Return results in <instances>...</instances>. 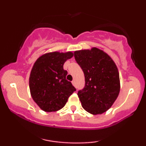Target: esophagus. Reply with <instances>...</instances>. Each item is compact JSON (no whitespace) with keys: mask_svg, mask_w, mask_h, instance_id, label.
<instances>
[{"mask_svg":"<svg viewBox=\"0 0 146 146\" xmlns=\"http://www.w3.org/2000/svg\"><path fill=\"white\" fill-rule=\"evenodd\" d=\"M72 84H73V86H75V80H73V81H72Z\"/></svg>","mask_w":146,"mask_h":146,"instance_id":"obj_1","label":"esophagus"}]
</instances>
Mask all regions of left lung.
I'll return each instance as SVG.
<instances>
[{
  "instance_id": "8db88e82",
  "label": "left lung",
  "mask_w": 146,
  "mask_h": 146,
  "mask_svg": "<svg viewBox=\"0 0 146 146\" xmlns=\"http://www.w3.org/2000/svg\"><path fill=\"white\" fill-rule=\"evenodd\" d=\"M77 63L84 72L85 86L78 92L84 109L93 115L108 110L120 90L117 67L107 53L98 48L74 52Z\"/></svg>"
}]
</instances>
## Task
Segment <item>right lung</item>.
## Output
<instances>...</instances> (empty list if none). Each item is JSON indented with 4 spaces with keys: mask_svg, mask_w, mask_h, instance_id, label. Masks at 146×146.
I'll list each match as a JSON object with an SVG mask.
<instances>
[{
    "mask_svg": "<svg viewBox=\"0 0 146 146\" xmlns=\"http://www.w3.org/2000/svg\"><path fill=\"white\" fill-rule=\"evenodd\" d=\"M71 52H52L40 57L33 64L29 77V88L33 100L45 112L62 108L68 98L76 90L66 80L67 71L63 65L73 57Z\"/></svg>",
    "mask_w": 146,
    "mask_h": 146,
    "instance_id": "obj_1",
    "label": "right lung"
}]
</instances>
